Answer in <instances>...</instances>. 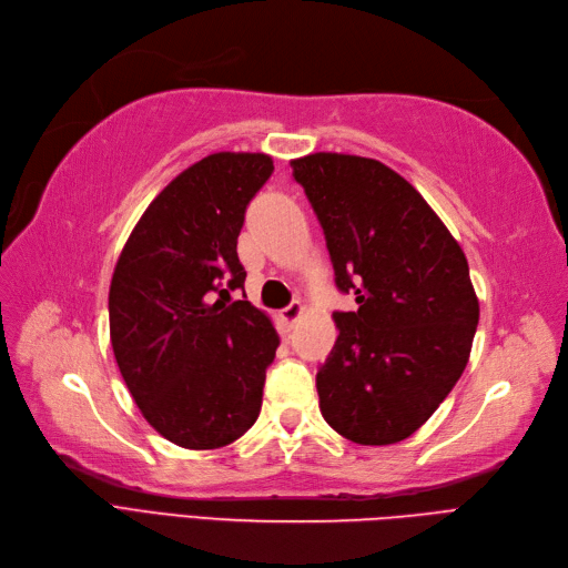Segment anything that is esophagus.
I'll list each match as a JSON object with an SVG mask.
<instances>
[{
    "label": "esophagus",
    "instance_id": "obj_1",
    "mask_svg": "<svg viewBox=\"0 0 568 568\" xmlns=\"http://www.w3.org/2000/svg\"><path fill=\"white\" fill-rule=\"evenodd\" d=\"M302 311H304V306H302V302H290L283 311H281V318L287 323V325H292L295 323L300 316H302Z\"/></svg>",
    "mask_w": 568,
    "mask_h": 568
}]
</instances>
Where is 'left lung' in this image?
Masks as SVG:
<instances>
[{
	"label": "left lung",
	"instance_id": "8db88e82",
	"mask_svg": "<svg viewBox=\"0 0 568 568\" xmlns=\"http://www.w3.org/2000/svg\"><path fill=\"white\" fill-rule=\"evenodd\" d=\"M342 295L316 373L325 423L361 446L404 442L460 379L479 323L465 252L408 181L371 158L292 160Z\"/></svg>",
	"mask_w": 568,
	"mask_h": 568
}]
</instances>
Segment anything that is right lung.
<instances>
[{
    "label": "right lung",
    "mask_w": 568,
    "mask_h": 568,
    "mask_svg": "<svg viewBox=\"0 0 568 568\" xmlns=\"http://www.w3.org/2000/svg\"><path fill=\"white\" fill-rule=\"evenodd\" d=\"M273 174L264 153L191 164L143 212L108 295L126 389L168 442L210 450L243 436L262 410L278 335L243 290L237 235Z\"/></svg>",
    "instance_id": "obj_1"
}]
</instances>
